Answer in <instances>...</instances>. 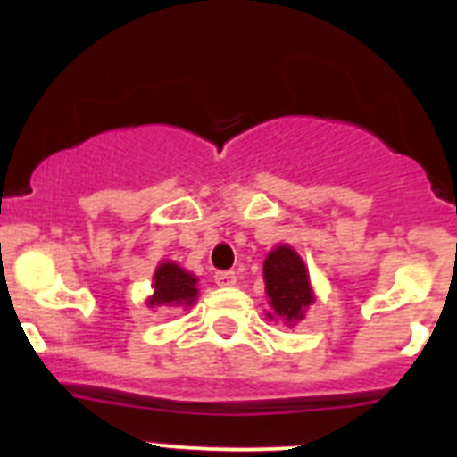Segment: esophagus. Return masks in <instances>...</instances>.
<instances>
[{
  "label": "esophagus",
  "instance_id": "1",
  "mask_svg": "<svg viewBox=\"0 0 457 457\" xmlns=\"http://www.w3.org/2000/svg\"><path fill=\"white\" fill-rule=\"evenodd\" d=\"M237 281L236 272H231V270H221V272L215 274V284L217 286H233Z\"/></svg>",
  "mask_w": 457,
  "mask_h": 457
}]
</instances>
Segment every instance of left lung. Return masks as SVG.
Returning <instances> with one entry per match:
<instances>
[{
    "mask_svg": "<svg viewBox=\"0 0 457 457\" xmlns=\"http://www.w3.org/2000/svg\"><path fill=\"white\" fill-rule=\"evenodd\" d=\"M263 274L265 293H268L270 306H272V313H268V318L278 316L286 322L302 320L306 306L313 304L304 261L293 249L281 245L268 253Z\"/></svg>",
    "mask_w": 457,
    "mask_h": 457,
    "instance_id": "obj_1",
    "label": "left lung"
}]
</instances>
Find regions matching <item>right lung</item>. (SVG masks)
<instances>
[{
    "label": "right lung",
    "instance_id": "add662e5",
    "mask_svg": "<svg viewBox=\"0 0 457 457\" xmlns=\"http://www.w3.org/2000/svg\"><path fill=\"white\" fill-rule=\"evenodd\" d=\"M196 277L176 263H162L153 277L151 306H189L196 300Z\"/></svg>",
    "mask_w": 457,
    "mask_h": 457
}]
</instances>
